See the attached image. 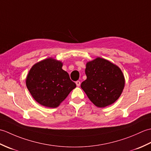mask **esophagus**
I'll return each instance as SVG.
<instances>
[{"label":"esophagus","mask_w":151,"mask_h":151,"mask_svg":"<svg viewBox=\"0 0 151 151\" xmlns=\"http://www.w3.org/2000/svg\"><path fill=\"white\" fill-rule=\"evenodd\" d=\"M81 82H80V81H78L76 82V86H81Z\"/></svg>","instance_id":"1"}]
</instances>
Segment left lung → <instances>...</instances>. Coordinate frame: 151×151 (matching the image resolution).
Listing matches in <instances>:
<instances>
[{
    "instance_id": "1",
    "label": "left lung",
    "mask_w": 151,
    "mask_h": 151,
    "mask_svg": "<svg viewBox=\"0 0 151 151\" xmlns=\"http://www.w3.org/2000/svg\"><path fill=\"white\" fill-rule=\"evenodd\" d=\"M87 78L81 88L93 103L104 108L113 104L120 97L124 86L121 69L109 61L97 58L86 64Z\"/></svg>"
}]
</instances>
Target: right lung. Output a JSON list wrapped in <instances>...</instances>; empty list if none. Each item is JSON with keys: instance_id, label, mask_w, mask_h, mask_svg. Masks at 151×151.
<instances>
[{"instance_id": "right-lung-1", "label": "right lung", "mask_w": 151, "mask_h": 151, "mask_svg": "<svg viewBox=\"0 0 151 151\" xmlns=\"http://www.w3.org/2000/svg\"><path fill=\"white\" fill-rule=\"evenodd\" d=\"M62 63L52 58L38 62L32 67L26 80L27 87L38 103L56 108L76 88Z\"/></svg>"}]
</instances>
